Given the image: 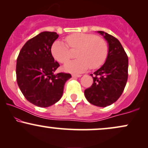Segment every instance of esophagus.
Segmentation results:
<instances>
[{
  "label": "esophagus",
  "instance_id": "34e87169",
  "mask_svg": "<svg viewBox=\"0 0 148 148\" xmlns=\"http://www.w3.org/2000/svg\"><path fill=\"white\" fill-rule=\"evenodd\" d=\"M72 76L73 78H79V77H81V74H72Z\"/></svg>",
  "mask_w": 148,
  "mask_h": 148
}]
</instances>
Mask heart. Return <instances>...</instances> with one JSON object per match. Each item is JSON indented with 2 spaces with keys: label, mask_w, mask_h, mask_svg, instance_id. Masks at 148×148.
<instances>
[{
  "label": "heart",
  "mask_w": 148,
  "mask_h": 148,
  "mask_svg": "<svg viewBox=\"0 0 148 148\" xmlns=\"http://www.w3.org/2000/svg\"><path fill=\"white\" fill-rule=\"evenodd\" d=\"M69 47L78 49L76 60L70 61L64 66L66 72L81 73L90 67L92 69L99 67L106 60L108 53L106 42L97 35L89 33H76L66 38ZM63 42H54L51 47L53 57L60 63H65L71 56L70 49Z\"/></svg>",
  "instance_id": "b5f03b06"
}]
</instances>
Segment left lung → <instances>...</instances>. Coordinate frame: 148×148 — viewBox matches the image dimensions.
Segmentation results:
<instances>
[{"label": "left lung", "instance_id": "8db88e82", "mask_svg": "<svg viewBox=\"0 0 148 148\" xmlns=\"http://www.w3.org/2000/svg\"><path fill=\"white\" fill-rule=\"evenodd\" d=\"M106 40L108 53L105 63L90 74L93 84L85 90L86 99L99 107L110 106L123 92L128 78V57L117 38L103 31H97Z\"/></svg>", "mask_w": 148, "mask_h": 148}]
</instances>
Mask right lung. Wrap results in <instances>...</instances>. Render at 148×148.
I'll return each instance as SVG.
<instances>
[{
	"label": "right lung",
	"instance_id": "add662e5",
	"mask_svg": "<svg viewBox=\"0 0 148 148\" xmlns=\"http://www.w3.org/2000/svg\"><path fill=\"white\" fill-rule=\"evenodd\" d=\"M59 35L45 31L26 42L16 60V81L22 94L30 103L49 107L62 97L70 74H54L60 64L51 54L53 43Z\"/></svg>",
	"mask_w": 148,
	"mask_h": 148
}]
</instances>
